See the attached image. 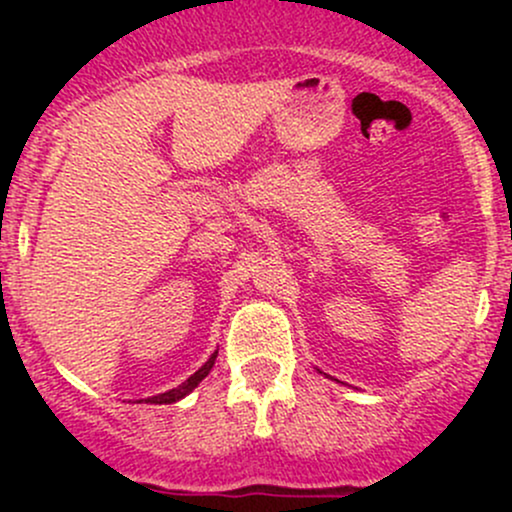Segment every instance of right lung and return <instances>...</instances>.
I'll use <instances>...</instances> for the list:
<instances>
[{"instance_id":"1","label":"right lung","mask_w":512,"mask_h":512,"mask_svg":"<svg viewBox=\"0 0 512 512\" xmlns=\"http://www.w3.org/2000/svg\"><path fill=\"white\" fill-rule=\"evenodd\" d=\"M216 356H219V351H214V354L209 356V361L204 363V366L199 368L195 375H190V378H187L185 383H182V385L173 387V390H168V392H161V395H156V397H146V399H139V404H142V402H146V404H173V402H180L182 397H187V395H190V392L195 390V387H197L199 383H202L204 378H207V375H209V370L214 368V361H216Z\"/></svg>"}]
</instances>
